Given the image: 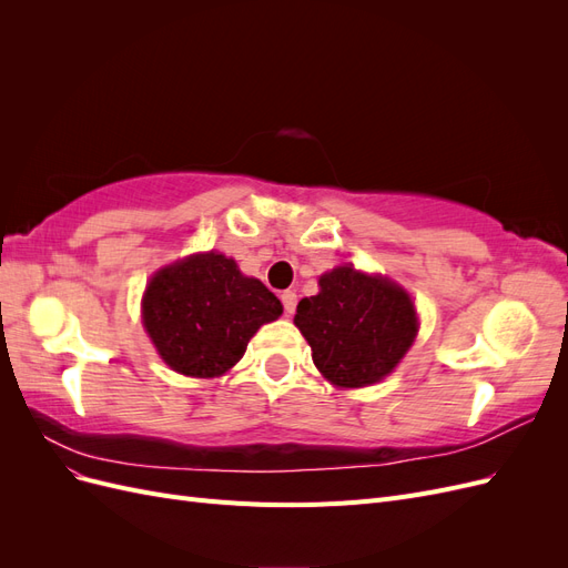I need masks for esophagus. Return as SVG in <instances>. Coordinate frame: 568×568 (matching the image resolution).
Wrapping results in <instances>:
<instances>
[{"label":"esophagus","instance_id":"esophagus-1","mask_svg":"<svg viewBox=\"0 0 568 568\" xmlns=\"http://www.w3.org/2000/svg\"><path fill=\"white\" fill-rule=\"evenodd\" d=\"M282 303H284L286 315H294V313H296V303H298L296 291H284V294H282Z\"/></svg>","mask_w":568,"mask_h":568}]
</instances>
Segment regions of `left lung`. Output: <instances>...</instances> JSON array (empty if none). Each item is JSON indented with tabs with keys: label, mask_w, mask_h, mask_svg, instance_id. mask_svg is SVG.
<instances>
[{
	"label": "left lung",
	"mask_w": 568,
	"mask_h": 568,
	"mask_svg": "<svg viewBox=\"0 0 568 568\" xmlns=\"http://www.w3.org/2000/svg\"><path fill=\"white\" fill-rule=\"evenodd\" d=\"M294 324L311 343L313 363L338 388H363L398 367L415 343L419 320L407 291L382 274L338 265L303 298Z\"/></svg>",
	"instance_id": "1"
}]
</instances>
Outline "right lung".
<instances>
[{"mask_svg":"<svg viewBox=\"0 0 568 568\" xmlns=\"http://www.w3.org/2000/svg\"><path fill=\"white\" fill-rule=\"evenodd\" d=\"M282 311L261 280L246 277L217 251L161 267L142 298L144 329L163 363L196 379L230 372L253 334Z\"/></svg>","mask_w":568,"mask_h":568,"instance_id":"1","label":"right lung"}]
</instances>
